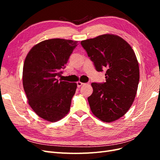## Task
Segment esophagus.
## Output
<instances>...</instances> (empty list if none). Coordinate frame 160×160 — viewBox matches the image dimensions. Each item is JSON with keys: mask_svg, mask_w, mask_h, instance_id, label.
<instances>
[{"mask_svg": "<svg viewBox=\"0 0 160 160\" xmlns=\"http://www.w3.org/2000/svg\"><path fill=\"white\" fill-rule=\"evenodd\" d=\"M85 83H82V82H80V81H78L77 83V87H78V88H80L81 86H82L83 85H84Z\"/></svg>", "mask_w": 160, "mask_h": 160, "instance_id": "esophagus-1", "label": "esophagus"}]
</instances>
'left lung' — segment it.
<instances>
[{
  "label": "left lung",
  "instance_id": "left-lung-1",
  "mask_svg": "<svg viewBox=\"0 0 160 160\" xmlns=\"http://www.w3.org/2000/svg\"><path fill=\"white\" fill-rule=\"evenodd\" d=\"M81 44L95 69L106 70L105 82L91 83V110L104 122H114L127 113L136 95L139 80L136 56L126 41L114 35H102Z\"/></svg>",
  "mask_w": 160,
  "mask_h": 160
}]
</instances>
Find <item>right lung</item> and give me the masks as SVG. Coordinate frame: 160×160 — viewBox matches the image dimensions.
Here are the masks:
<instances>
[{
	"mask_svg": "<svg viewBox=\"0 0 160 160\" xmlns=\"http://www.w3.org/2000/svg\"><path fill=\"white\" fill-rule=\"evenodd\" d=\"M79 41L62 38L43 41L27 54L22 85L32 110L48 122H57L68 113L77 83L57 79Z\"/></svg>",
	"mask_w": 160,
	"mask_h": 160,
	"instance_id": "1",
	"label": "right lung"
}]
</instances>
